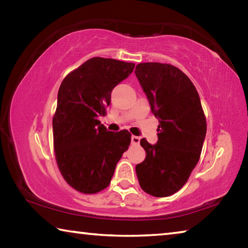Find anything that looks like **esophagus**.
Listing matches in <instances>:
<instances>
[{"label":"esophagus","mask_w":248,"mask_h":248,"mask_svg":"<svg viewBox=\"0 0 248 248\" xmlns=\"http://www.w3.org/2000/svg\"><path fill=\"white\" fill-rule=\"evenodd\" d=\"M139 143H140V138L136 137V136H132L131 137V144L132 145H138Z\"/></svg>","instance_id":"1"}]
</instances>
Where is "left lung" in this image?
I'll return each instance as SVG.
<instances>
[{"label":"left lung","mask_w":248,"mask_h":248,"mask_svg":"<svg viewBox=\"0 0 248 248\" xmlns=\"http://www.w3.org/2000/svg\"><path fill=\"white\" fill-rule=\"evenodd\" d=\"M134 73L159 124L156 144L144 138L140 141L146 156L136 166L137 176L146 194L169 197L187 183L199 161L205 116L195 85L176 66L146 62L138 64Z\"/></svg>","instance_id":"1"}]
</instances>
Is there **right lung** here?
I'll use <instances>...</instances> for the list:
<instances>
[{"instance_id":"add662e5","label":"right lung","mask_w":248,"mask_h":248,"mask_svg":"<svg viewBox=\"0 0 248 248\" xmlns=\"http://www.w3.org/2000/svg\"><path fill=\"white\" fill-rule=\"evenodd\" d=\"M133 69L134 63L95 57L61 83L52 118L53 148L59 170L75 190L91 195L108 187L129 148L128 130L108 131L98 117L106 116L111 91Z\"/></svg>"}]
</instances>
